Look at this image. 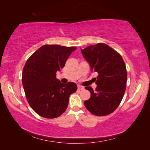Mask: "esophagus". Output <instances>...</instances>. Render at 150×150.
Instances as JSON below:
<instances>
[{
  "mask_svg": "<svg viewBox=\"0 0 150 150\" xmlns=\"http://www.w3.org/2000/svg\"><path fill=\"white\" fill-rule=\"evenodd\" d=\"M78 89L79 90H84V87H83V86H81V85H78Z\"/></svg>",
  "mask_w": 150,
  "mask_h": 150,
  "instance_id": "1",
  "label": "esophagus"
}]
</instances>
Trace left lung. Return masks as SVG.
Segmentation results:
<instances>
[{
    "label": "left lung",
    "mask_w": 150,
    "mask_h": 150,
    "mask_svg": "<svg viewBox=\"0 0 150 150\" xmlns=\"http://www.w3.org/2000/svg\"><path fill=\"white\" fill-rule=\"evenodd\" d=\"M81 53L89 63L92 71L98 73L96 88L85 87L91 97L84 105L96 116H106L115 111L120 105L126 88L127 71L121 55L103 43L81 49Z\"/></svg>",
    "instance_id": "left-lung-1"
}]
</instances>
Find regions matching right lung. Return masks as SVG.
<instances>
[{
    "instance_id": "obj_1",
    "label": "right lung",
    "mask_w": 150,
    "mask_h": 150,
    "mask_svg": "<svg viewBox=\"0 0 150 150\" xmlns=\"http://www.w3.org/2000/svg\"><path fill=\"white\" fill-rule=\"evenodd\" d=\"M76 47L44 45L27 60L22 71V85L30 106L38 115L46 118H57L65 111L71 94L77 91V85L62 83L56 72Z\"/></svg>"
}]
</instances>
